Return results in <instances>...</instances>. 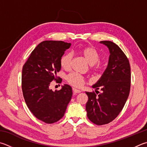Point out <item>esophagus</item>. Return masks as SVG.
<instances>
[{"instance_id": "34e87169", "label": "esophagus", "mask_w": 147, "mask_h": 147, "mask_svg": "<svg viewBox=\"0 0 147 147\" xmlns=\"http://www.w3.org/2000/svg\"><path fill=\"white\" fill-rule=\"evenodd\" d=\"M73 91L74 93V94H78V93L81 92L80 90H78L77 89H75V88H73Z\"/></svg>"}]
</instances>
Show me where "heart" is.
<instances>
[{
  "label": "heart",
  "instance_id": "obj_1",
  "mask_svg": "<svg viewBox=\"0 0 147 147\" xmlns=\"http://www.w3.org/2000/svg\"><path fill=\"white\" fill-rule=\"evenodd\" d=\"M80 53L84 56L89 64L92 66V69L96 72L103 70V65L98 62L100 55L98 50L93 46L83 47L80 49ZM73 55L71 53H67L60 58V65L65 70L71 68ZM66 80L69 84L74 87H80L84 85L85 79L84 77L76 73H71L66 77Z\"/></svg>",
  "mask_w": 147,
  "mask_h": 147
}]
</instances>
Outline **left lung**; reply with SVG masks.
Returning <instances> with one entry per match:
<instances>
[{
    "instance_id": "1",
    "label": "left lung",
    "mask_w": 147,
    "mask_h": 147,
    "mask_svg": "<svg viewBox=\"0 0 147 147\" xmlns=\"http://www.w3.org/2000/svg\"><path fill=\"white\" fill-rule=\"evenodd\" d=\"M100 43L110 51L108 66L92 86L101 92H86L88 101L85 106L88 118L97 125L108 124L119 115L129 97L131 79L129 59L120 47L111 41Z\"/></svg>"
}]
</instances>
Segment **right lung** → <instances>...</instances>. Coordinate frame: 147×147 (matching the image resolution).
Returning a JSON list of instances; mask_svg holds the SVG:
<instances>
[{
    "mask_svg": "<svg viewBox=\"0 0 147 147\" xmlns=\"http://www.w3.org/2000/svg\"><path fill=\"white\" fill-rule=\"evenodd\" d=\"M70 46L63 41L42 42L23 66L22 89L26 103L33 115L46 123L63 118L73 95L71 87L67 84L55 92L49 89L52 81H62L57 73L61 69V57Z\"/></svg>",
    "mask_w": 147,
    "mask_h": 147,
    "instance_id": "obj_1",
    "label": "right lung"
}]
</instances>
